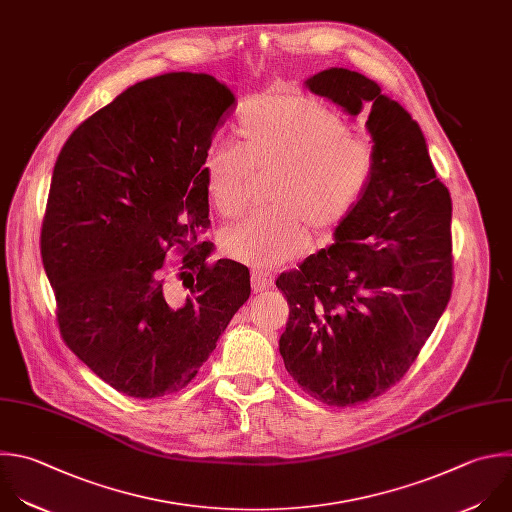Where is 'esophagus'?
<instances>
[{
    "mask_svg": "<svg viewBox=\"0 0 512 512\" xmlns=\"http://www.w3.org/2000/svg\"><path fill=\"white\" fill-rule=\"evenodd\" d=\"M271 285H273L271 275H267V273H257V271L251 275V287H253L255 293L267 291Z\"/></svg>",
    "mask_w": 512,
    "mask_h": 512,
    "instance_id": "obj_1",
    "label": "esophagus"
}]
</instances>
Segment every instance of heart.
<instances>
[{"label":"heart","mask_w":512,"mask_h":512,"mask_svg":"<svg viewBox=\"0 0 512 512\" xmlns=\"http://www.w3.org/2000/svg\"><path fill=\"white\" fill-rule=\"evenodd\" d=\"M241 144L215 140L201 162L205 193L223 217L245 207L253 175L271 173L265 203L221 233L223 253L269 271L295 259L313 237L342 225L374 175L372 148L319 100L275 90L249 100L239 116Z\"/></svg>","instance_id":"1"}]
</instances>
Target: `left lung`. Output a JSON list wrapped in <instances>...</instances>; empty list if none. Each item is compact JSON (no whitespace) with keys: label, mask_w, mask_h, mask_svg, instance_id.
<instances>
[{"label":"left lung","mask_w":512,"mask_h":512,"mask_svg":"<svg viewBox=\"0 0 512 512\" xmlns=\"http://www.w3.org/2000/svg\"><path fill=\"white\" fill-rule=\"evenodd\" d=\"M305 88L368 112L374 175L333 245L275 281L289 303L279 354L327 406H356L408 372L452 293V201L418 122L360 72L327 68Z\"/></svg>","instance_id":"8db88e82"}]
</instances>
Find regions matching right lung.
<instances>
[{
	"label": "right lung",
	"instance_id": "1",
	"mask_svg": "<svg viewBox=\"0 0 512 512\" xmlns=\"http://www.w3.org/2000/svg\"><path fill=\"white\" fill-rule=\"evenodd\" d=\"M235 104L203 72L142 80L84 120L52 175L42 261L68 348L108 386L140 398L185 388L251 295L249 269L207 265L201 162ZM186 255L178 281L165 255Z\"/></svg>",
	"mask_w": 512,
	"mask_h": 512
}]
</instances>
